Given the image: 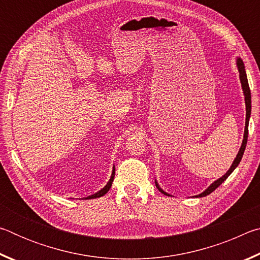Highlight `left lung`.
Listing matches in <instances>:
<instances>
[{"label": "left lung", "instance_id": "obj_1", "mask_svg": "<svg viewBox=\"0 0 260 260\" xmlns=\"http://www.w3.org/2000/svg\"><path fill=\"white\" fill-rule=\"evenodd\" d=\"M237 68H239V71H240V79H241V83H242V88H243V93H244V99H245V105H246V118H245V129H244V139H243V142H242V146H241V149L239 153H237V156L235 158L234 162H233L231 169L228 170V172L223 175V177H221L220 179H218L217 181H214L211 186L206 189V190L204 192H202L201 195H199V197H203V196H206L209 195V193H211L212 191H214L215 189H217L220 184H221L225 180L230 177L231 173L233 172L236 169V166L240 164V161L242 159V157H243V153H244V150H245V147H246V141H248V127H249V118H250V113H251V93H250V88H249V82H248V78H246V73H245V69H244V64L243 61H242V59H237ZM157 188L159 189V190L165 193V195H167V193L165 191H162L161 189L158 187V184L156 183Z\"/></svg>", "mask_w": 260, "mask_h": 260}]
</instances>
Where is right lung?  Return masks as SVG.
Wrapping results in <instances>:
<instances>
[{"label": "right lung", "instance_id": "add662e5", "mask_svg": "<svg viewBox=\"0 0 260 260\" xmlns=\"http://www.w3.org/2000/svg\"><path fill=\"white\" fill-rule=\"evenodd\" d=\"M113 178H114V169H113L112 175H111V178H110V180H109V182H108L107 186H105L103 189H101V190H100L99 192H96V193H94V195H91V196H89V197H87L86 200H90V199H98V197H101V196L105 195V193H107V192L109 191V189L111 188V184H112V181H113Z\"/></svg>", "mask_w": 260, "mask_h": 260}]
</instances>
